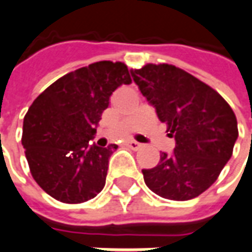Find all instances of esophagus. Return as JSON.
Returning a JSON list of instances; mask_svg holds the SVG:
<instances>
[{"label": "esophagus", "mask_w": 252, "mask_h": 252, "mask_svg": "<svg viewBox=\"0 0 252 252\" xmlns=\"http://www.w3.org/2000/svg\"><path fill=\"white\" fill-rule=\"evenodd\" d=\"M126 145H127L130 149H133V151H138V149L143 147V144L137 143V141H134V140H129V141H126Z\"/></svg>", "instance_id": "esophagus-1"}]
</instances>
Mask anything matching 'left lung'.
<instances>
[{"label": "left lung", "instance_id": "8db88e82", "mask_svg": "<svg viewBox=\"0 0 252 252\" xmlns=\"http://www.w3.org/2000/svg\"><path fill=\"white\" fill-rule=\"evenodd\" d=\"M130 72L176 140L171 155L162 152L158 166L143 170L144 181L164 199H193L217 181L232 156L239 136L233 109L218 92L176 65L147 64Z\"/></svg>", "mask_w": 252, "mask_h": 252}]
</instances>
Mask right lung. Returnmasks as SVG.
<instances>
[{
  "mask_svg": "<svg viewBox=\"0 0 252 252\" xmlns=\"http://www.w3.org/2000/svg\"><path fill=\"white\" fill-rule=\"evenodd\" d=\"M129 83L126 64L97 62L59 78L31 104L22 144L31 176L48 195L76 204L103 190L118 145L101 148L89 141L112 92Z\"/></svg>",
  "mask_w": 252,
  "mask_h": 252,
  "instance_id": "add662e5",
  "label": "right lung"
}]
</instances>
